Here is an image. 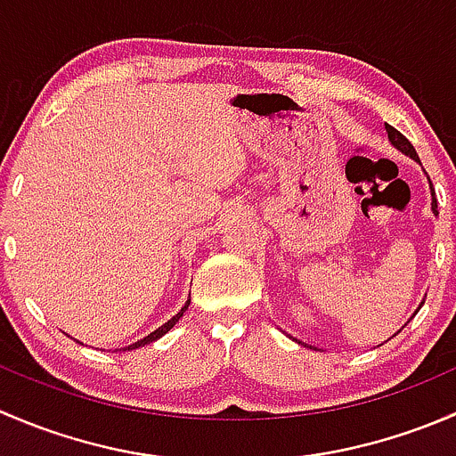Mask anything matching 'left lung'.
<instances>
[{
    "mask_svg": "<svg viewBox=\"0 0 456 456\" xmlns=\"http://www.w3.org/2000/svg\"><path fill=\"white\" fill-rule=\"evenodd\" d=\"M386 134H388L390 145H393L395 150H399V151H402V154L411 156L412 160H417V163H419V156H417L415 147L411 145V141H408L406 136L402 134V132L395 130L393 126H386ZM428 183H430V178H428ZM430 196H432V214L439 216V211H436V199H435V190H432V183H430ZM421 305H424V302H421ZM421 305H419V309H421ZM419 309H417V311H419ZM417 311H415V314H412V315H417ZM403 326H406V324H403ZM399 330H402V329H399ZM399 330H397V333H399ZM296 342L302 344L300 339H296ZM302 346H309V344H302ZM309 348H311V346H309Z\"/></svg>",
    "mask_w": 456,
    "mask_h": 456,
    "instance_id": "left-lung-1",
    "label": "left lung"
}]
</instances>
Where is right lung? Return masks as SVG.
Masks as SVG:
<instances>
[{
	"instance_id": "obj_1",
	"label": "right lung",
	"mask_w": 456,
	"mask_h": 456,
	"mask_svg": "<svg viewBox=\"0 0 456 456\" xmlns=\"http://www.w3.org/2000/svg\"><path fill=\"white\" fill-rule=\"evenodd\" d=\"M187 306H190V300L185 302V306H183V309L178 311L176 315H174V317H169V320L165 322L163 326H159V329H156V330H151L150 335H145V338L139 339V342H134V344H127V346H123L121 351H134V348H141V346H145V344H151V342H156V339H160V338H163V335L167 333L169 329H174V324H176V322L181 320L183 314H185V311H187Z\"/></svg>"
}]
</instances>
